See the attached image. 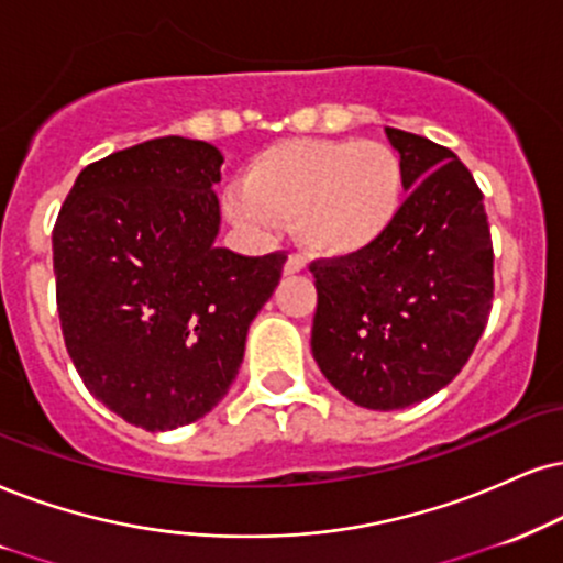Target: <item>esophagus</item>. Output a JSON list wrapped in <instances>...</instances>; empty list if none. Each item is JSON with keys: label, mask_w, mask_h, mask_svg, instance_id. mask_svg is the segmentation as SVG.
Listing matches in <instances>:
<instances>
[{"label": "esophagus", "mask_w": 563, "mask_h": 563, "mask_svg": "<svg viewBox=\"0 0 563 563\" xmlns=\"http://www.w3.org/2000/svg\"><path fill=\"white\" fill-rule=\"evenodd\" d=\"M302 271H305V261H302V255H289L287 263H284V276L302 274Z\"/></svg>", "instance_id": "34e87169"}]
</instances>
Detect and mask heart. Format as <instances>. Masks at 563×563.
Masks as SVG:
<instances>
[{
  "label": "heart",
  "mask_w": 563,
  "mask_h": 563,
  "mask_svg": "<svg viewBox=\"0 0 563 563\" xmlns=\"http://www.w3.org/2000/svg\"><path fill=\"white\" fill-rule=\"evenodd\" d=\"M405 196V162L388 143L308 137L255 156L224 206L247 232H268L276 219H292L308 253L355 258L391 232Z\"/></svg>",
  "instance_id": "obj_1"
}]
</instances>
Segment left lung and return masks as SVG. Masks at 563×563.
Masks as SVG:
<instances>
[{
	"mask_svg": "<svg viewBox=\"0 0 563 563\" xmlns=\"http://www.w3.org/2000/svg\"><path fill=\"white\" fill-rule=\"evenodd\" d=\"M407 172L391 232L355 258L316 261L313 357L365 409H405L454 380L488 323L494 245L483 192L460 158L386 128Z\"/></svg>",
	"mask_w": 563,
	"mask_h": 563,
	"instance_id": "obj_1",
	"label": "left lung"
}]
</instances>
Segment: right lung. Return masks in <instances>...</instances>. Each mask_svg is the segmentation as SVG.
<instances>
[{"label": "right lung", "instance_id": "1", "mask_svg": "<svg viewBox=\"0 0 563 563\" xmlns=\"http://www.w3.org/2000/svg\"><path fill=\"white\" fill-rule=\"evenodd\" d=\"M221 164L203 141L137 143L88 164L54 224L69 357L96 399L151 433L224 399L287 261L217 247Z\"/></svg>", "mask_w": 563, "mask_h": 563}]
</instances>
